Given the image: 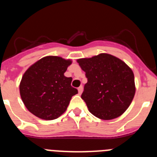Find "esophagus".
<instances>
[{
	"instance_id": "1",
	"label": "esophagus",
	"mask_w": 157,
	"mask_h": 157,
	"mask_svg": "<svg viewBox=\"0 0 157 157\" xmlns=\"http://www.w3.org/2000/svg\"><path fill=\"white\" fill-rule=\"evenodd\" d=\"M82 90H83V87H82V86H80L78 88V94H81L82 92Z\"/></svg>"
}]
</instances>
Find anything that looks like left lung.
<instances>
[{
	"label": "left lung",
	"instance_id": "obj_1",
	"mask_svg": "<svg viewBox=\"0 0 157 157\" xmlns=\"http://www.w3.org/2000/svg\"><path fill=\"white\" fill-rule=\"evenodd\" d=\"M78 63L87 78L81 98L90 112L103 120L122 114L136 90L132 70L118 58L105 53L80 59Z\"/></svg>",
	"mask_w": 157,
	"mask_h": 157
}]
</instances>
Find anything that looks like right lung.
Here are the masks:
<instances>
[{
  "mask_svg": "<svg viewBox=\"0 0 157 157\" xmlns=\"http://www.w3.org/2000/svg\"><path fill=\"white\" fill-rule=\"evenodd\" d=\"M71 60L47 56L31 66L21 79L20 93L26 108L35 116L54 120L64 113L78 90L72 78L64 76Z\"/></svg>",
  "mask_w": 157,
  "mask_h": 157,
  "instance_id": "add662e5",
  "label": "right lung"
}]
</instances>
